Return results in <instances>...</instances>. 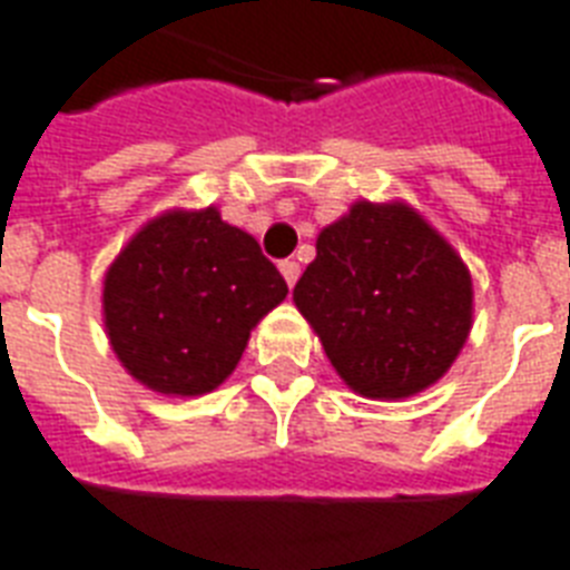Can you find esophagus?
<instances>
[{"label": "esophagus", "instance_id": "obj_1", "mask_svg": "<svg viewBox=\"0 0 570 570\" xmlns=\"http://www.w3.org/2000/svg\"><path fill=\"white\" fill-rule=\"evenodd\" d=\"M281 275H284L286 284L295 286V281H298V275H302V268H298L295 259H284V263H281Z\"/></svg>", "mask_w": 570, "mask_h": 570}]
</instances>
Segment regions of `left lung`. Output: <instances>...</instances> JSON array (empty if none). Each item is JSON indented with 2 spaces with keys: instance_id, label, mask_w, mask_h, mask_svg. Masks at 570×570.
I'll list each match as a JSON object with an SVG mask.
<instances>
[{
  "instance_id": "1",
  "label": "left lung",
  "mask_w": 570,
  "mask_h": 570,
  "mask_svg": "<svg viewBox=\"0 0 570 570\" xmlns=\"http://www.w3.org/2000/svg\"><path fill=\"white\" fill-rule=\"evenodd\" d=\"M293 302L340 379L366 399L432 387L473 328L464 259L405 200H355L322 227Z\"/></svg>"
}]
</instances>
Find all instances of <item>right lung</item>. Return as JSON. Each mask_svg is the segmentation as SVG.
<instances>
[{
  "label": "right lung",
  "mask_w": 570,
  "mask_h": 570,
  "mask_svg": "<svg viewBox=\"0 0 570 570\" xmlns=\"http://www.w3.org/2000/svg\"><path fill=\"white\" fill-rule=\"evenodd\" d=\"M250 233L215 206L168 209L102 277V325L129 375L163 396H204L236 370L250 331L286 298Z\"/></svg>",
  "instance_id": "1"
}]
</instances>
